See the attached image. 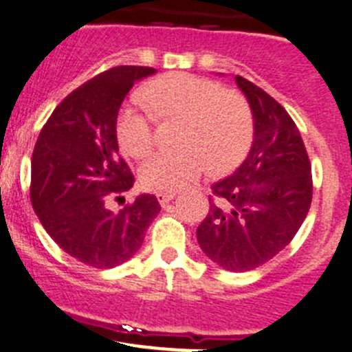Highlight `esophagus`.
Segmentation results:
<instances>
[{"label":"esophagus","instance_id":"obj_1","mask_svg":"<svg viewBox=\"0 0 352 352\" xmlns=\"http://www.w3.org/2000/svg\"><path fill=\"white\" fill-rule=\"evenodd\" d=\"M157 201H160L161 207H166V205L175 198V192H157Z\"/></svg>","mask_w":352,"mask_h":352}]
</instances>
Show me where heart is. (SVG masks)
Listing matches in <instances>:
<instances>
[{"mask_svg":"<svg viewBox=\"0 0 352 352\" xmlns=\"http://www.w3.org/2000/svg\"><path fill=\"white\" fill-rule=\"evenodd\" d=\"M154 113L182 121L177 153H157L140 166L142 188L175 192L201 173H226L245 157L252 142V113L247 101L221 84L189 74L156 78L142 91ZM117 140L128 156L144 157L153 148L154 122L147 112L124 107L117 117Z\"/></svg>","mask_w":352,"mask_h":352,"instance_id":"1","label":"heart"}]
</instances>
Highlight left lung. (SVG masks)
Wrapping results in <instances>:
<instances>
[{
	"instance_id": "left-lung-1",
	"label": "left lung",
	"mask_w": 352,
	"mask_h": 352,
	"mask_svg": "<svg viewBox=\"0 0 352 352\" xmlns=\"http://www.w3.org/2000/svg\"><path fill=\"white\" fill-rule=\"evenodd\" d=\"M235 82L251 107L252 145L239 168L212 186L196 239L224 270L247 272L296 235L312 201V175L298 128L284 107L240 75Z\"/></svg>"
}]
</instances>
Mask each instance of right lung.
<instances>
[{
    "mask_svg": "<svg viewBox=\"0 0 352 352\" xmlns=\"http://www.w3.org/2000/svg\"><path fill=\"white\" fill-rule=\"evenodd\" d=\"M154 74L117 66L96 75L56 107L34 145L31 204L38 219L66 254L93 268L133 258L161 210L154 195H138L119 212L109 208L133 188L119 157V109L133 84Z\"/></svg>",
    "mask_w": 352,
    "mask_h": 352,
    "instance_id": "right-lung-1",
    "label": "right lung"
}]
</instances>
